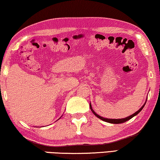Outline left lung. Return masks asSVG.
<instances>
[{
	"label": "left lung",
	"instance_id": "left-lung-1",
	"mask_svg": "<svg viewBox=\"0 0 160 160\" xmlns=\"http://www.w3.org/2000/svg\"><path fill=\"white\" fill-rule=\"evenodd\" d=\"M144 105H145V103H144ZM144 105H143V106H142V107H141L140 109H138V111H137V112H136V113H134L133 114H132V115H130V116H129V117H127V118H123V119H107V118H102V117H101V116L98 115V114H96V112L93 111V109H92V107H91V103H90V108H91V111L93 112V113L94 114H95V115H96V117H97L98 118L101 119V120H103V121H105V122H107L113 123V124H120V123L125 122L126 121H128V120H130V119H131L132 118H133L134 116L137 115V114H138L139 113V112H140L141 111V110H142V109L143 108V107H144Z\"/></svg>",
	"mask_w": 160,
	"mask_h": 160
}]
</instances>
